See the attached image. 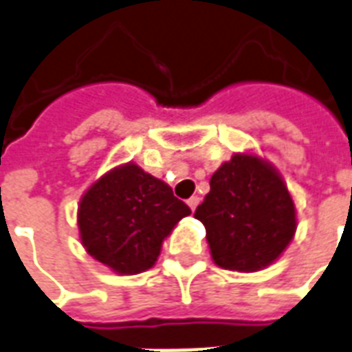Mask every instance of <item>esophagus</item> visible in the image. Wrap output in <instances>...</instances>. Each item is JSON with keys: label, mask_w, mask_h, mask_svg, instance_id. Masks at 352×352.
<instances>
[{"label": "esophagus", "mask_w": 352, "mask_h": 352, "mask_svg": "<svg viewBox=\"0 0 352 352\" xmlns=\"http://www.w3.org/2000/svg\"><path fill=\"white\" fill-rule=\"evenodd\" d=\"M198 204H200V198H198V197H191V198H189V200H187V206L191 208V211L197 210Z\"/></svg>", "instance_id": "34e87169"}]
</instances>
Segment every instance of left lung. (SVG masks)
Masks as SVG:
<instances>
[{
  "label": "left lung",
  "instance_id": "8db88e82",
  "mask_svg": "<svg viewBox=\"0 0 352 352\" xmlns=\"http://www.w3.org/2000/svg\"><path fill=\"white\" fill-rule=\"evenodd\" d=\"M195 217L204 224L213 261L237 273H256L274 263L297 230L286 182L252 152H237L217 168Z\"/></svg>",
  "mask_w": 352,
  "mask_h": 352
}]
</instances>
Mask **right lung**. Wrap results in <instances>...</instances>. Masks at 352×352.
I'll return each instance as SVG.
<instances>
[{
    "label": "right lung",
    "mask_w": 352,
    "mask_h": 352,
    "mask_svg": "<svg viewBox=\"0 0 352 352\" xmlns=\"http://www.w3.org/2000/svg\"><path fill=\"white\" fill-rule=\"evenodd\" d=\"M191 215L165 182L129 161L92 184L78 206L79 241L87 254L116 274L155 265L163 241Z\"/></svg>",
    "instance_id": "right-lung-1"
}]
</instances>
